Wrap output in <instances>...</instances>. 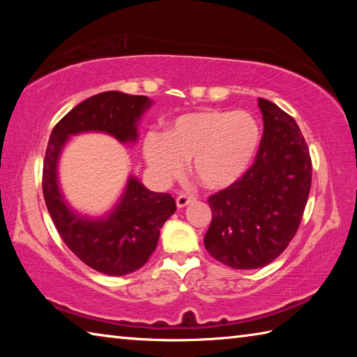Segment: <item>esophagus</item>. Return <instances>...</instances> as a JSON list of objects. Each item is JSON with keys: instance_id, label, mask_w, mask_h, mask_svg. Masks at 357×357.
<instances>
[{"instance_id": "1", "label": "esophagus", "mask_w": 357, "mask_h": 357, "mask_svg": "<svg viewBox=\"0 0 357 357\" xmlns=\"http://www.w3.org/2000/svg\"><path fill=\"white\" fill-rule=\"evenodd\" d=\"M193 202V198L192 197H187V195H179L178 198H176V206L181 209V208H185L187 204L189 203H192Z\"/></svg>"}]
</instances>
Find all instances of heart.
I'll list each match as a JSON object with an SVG mask.
<instances>
[{
	"mask_svg": "<svg viewBox=\"0 0 357 357\" xmlns=\"http://www.w3.org/2000/svg\"><path fill=\"white\" fill-rule=\"evenodd\" d=\"M259 143L261 130L250 113L209 108L181 114L165 137L151 132L143 154L159 184L179 178L192 160L193 176L204 189L225 190L250 170Z\"/></svg>",
	"mask_w": 357,
	"mask_h": 357,
	"instance_id": "heart-1",
	"label": "heart"
}]
</instances>
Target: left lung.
<instances>
[{
	"mask_svg": "<svg viewBox=\"0 0 357 357\" xmlns=\"http://www.w3.org/2000/svg\"><path fill=\"white\" fill-rule=\"evenodd\" d=\"M263 138L245 176L209 197L213 220L204 234L211 257L233 269H258L287 249L304 214L312 160L296 121L258 99Z\"/></svg>",
	"mask_w": 357,
	"mask_h": 357,
	"instance_id": "left-lung-1",
	"label": "left lung"
}]
</instances>
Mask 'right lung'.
<instances>
[{
    "instance_id": "add662e5",
    "label": "right lung",
    "mask_w": 357,
    "mask_h": 357,
    "mask_svg": "<svg viewBox=\"0 0 357 357\" xmlns=\"http://www.w3.org/2000/svg\"><path fill=\"white\" fill-rule=\"evenodd\" d=\"M153 104L146 96L96 94L72 108L48 140L42 179L48 214L66 245L84 264L107 275L130 274L148 261L176 203L170 193L151 192L130 174L113 208L102 215L83 214L66 200L59 184V157L70 137L91 132L110 135L121 144H135L140 119Z\"/></svg>"
}]
</instances>
